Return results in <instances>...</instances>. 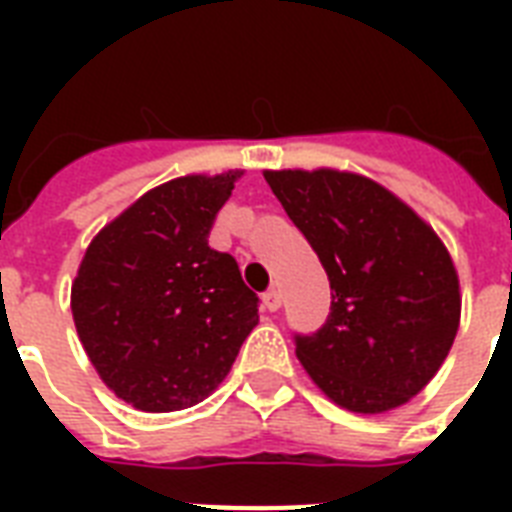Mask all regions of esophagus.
Returning a JSON list of instances; mask_svg holds the SVG:
<instances>
[{
  "label": "esophagus",
  "mask_w": 512,
  "mask_h": 512,
  "mask_svg": "<svg viewBox=\"0 0 512 512\" xmlns=\"http://www.w3.org/2000/svg\"><path fill=\"white\" fill-rule=\"evenodd\" d=\"M263 305L268 308V311H279L281 308V292H276V289H268L263 295Z\"/></svg>",
  "instance_id": "34e87169"
}]
</instances>
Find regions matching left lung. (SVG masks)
<instances>
[{"label": "left lung", "mask_w": 512, "mask_h": 512, "mask_svg": "<svg viewBox=\"0 0 512 512\" xmlns=\"http://www.w3.org/2000/svg\"><path fill=\"white\" fill-rule=\"evenodd\" d=\"M329 276L332 313L297 358L313 385L356 414L409 404L452 350L460 276L433 225L358 172L265 170Z\"/></svg>", "instance_id": "1"}]
</instances>
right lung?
Returning <instances> with one entry per match:
<instances>
[{"label":"right lung","mask_w":512,"mask_h":512,"mask_svg":"<svg viewBox=\"0 0 512 512\" xmlns=\"http://www.w3.org/2000/svg\"><path fill=\"white\" fill-rule=\"evenodd\" d=\"M241 175L156 185L95 233L79 263L76 335L106 388L140 412H180L212 396L260 321L236 260L207 244Z\"/></svg>","instance_id":"1"}]
</instances>
